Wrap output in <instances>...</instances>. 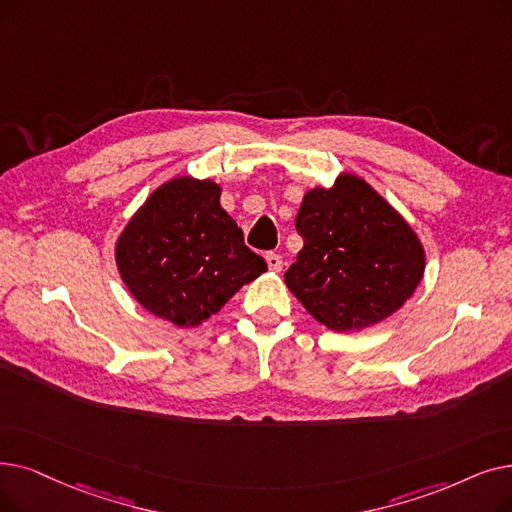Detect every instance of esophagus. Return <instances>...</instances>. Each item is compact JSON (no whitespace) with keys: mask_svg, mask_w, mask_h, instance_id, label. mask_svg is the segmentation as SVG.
Instances as JSON below:
<instances>
[{"mask_svg":"<svg viewBox=\"0 0 512 512\" xmlns=\"http://www.w3.org/2000/svg\"><path fill=\"white\" fill-rule=\"evenodd\" d=\"M265 261H268V268L274 272L282 270V257L278 253H265Z\"/></svg>","mask_w":512,"mask_h":512,"instance_id":"34e87169","label":"esophagus"}]
</instances>
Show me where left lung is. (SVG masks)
Segmentation results:
<instances>
[{
	"label": "left lung",
	"mask_w": 512,
	"mask_h": 512,
	"mask_svg": "<svg viewBox=\"0 0 512 512\" xmlns=\"http://www.w3.org/2000/svg\"><path fill=\"white\" fill-rule=\"evenodd\" d=\"M295 228L303 249L284 274L286 286L330 330L389 318L425 272V251L406 219L355 175L309 190Z\"/></svg>",
	"instance_id": "1"
}]
</instances>
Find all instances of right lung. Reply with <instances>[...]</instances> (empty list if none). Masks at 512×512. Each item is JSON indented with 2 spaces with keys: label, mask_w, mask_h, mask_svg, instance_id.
Here are the masks:
<instances>
[{
  "label": "right lung",
  "mask_w": 512,
  "mask_h": 512,
  "mask_svg": "<svg viewBox=\"0 0 512 512\" xmlns=\"http://www.w3.org/2000/svg\"><path fill=\"white\" fill-rule=\"evenodd\" d=\"M219 194L209 180L175 177L148 196L117 240L129 293L175 326H198L268 270L221 209Z\"/></svg>",
  "instance_id": "add662e5"
}]
</instances>
